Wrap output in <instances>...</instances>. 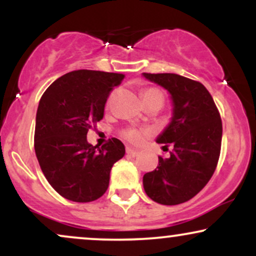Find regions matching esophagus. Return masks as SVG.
I'll return each instance as SVG.
<instances>
[{"instance_id":"34e87169","label":"esophagus","mask_w":256,"mask_h":256,"mask_svg":"<svg viewBox=\"0 0 256 256\" xmlns=\"http://www.w3.org/2000/svg\"><path fill=\"white\" fill-rule=\"evenodd\" d=\"M126 154H128V155H130V156H132V158H134V156H137L138 154H140V152L136 150V149H132V148H126Z\"/></svg>"}]
</instances>
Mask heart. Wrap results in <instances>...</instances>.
<instances>
[{
    "instance_id": "1",
    "label": "heart",
    "mask_w": 256,
    "mask_h": 256,
    "mask_svg": "<svg viewBox=\"0 0 256 256\" xmlns=\"http://www.w3.org/2000/svg\"><path fill=\"white\" fill-rule=\"evenodd\" d=\"M142 98L143 104L148 101H152V100H158V101L162 102V95L158 89H154V88H150V89H146L142 92ZM122 136L126 140L131 143H138L140 140H142V132L136 130V128H128L122 132Z\"/></svg>"
}]
</instances>
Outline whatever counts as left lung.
Segmentation results:
<instances>
[{"mask_svg":"<svg viewBox=\"0 0 256 256\" xmlns=\"http://www.w3.org/2000/svg\"><path fill=\"white\" fill-rule=\"evenodd\" d=\"M168 91L172 118L158 134L164 146L172 143L168 158L158 156L154 171L143 176L146 195L160 204L189 201L204 188L216 171L222 146V125L213 98L200 82L174 73H142Z\"/></svg>","mask_w":256,"mask_h":256,"instance_id":"1","label":"left lung"}]
</instances>
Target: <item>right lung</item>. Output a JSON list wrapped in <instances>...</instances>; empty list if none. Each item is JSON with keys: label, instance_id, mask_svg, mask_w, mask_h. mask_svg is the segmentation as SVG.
<instances>
[{"label": "right lung", "instance_id": "obj_1", "mask_svg": "<svg viewBox=\"0 0 256 256\" xmlns=\"http://www.w3.org/2000/svg\"><path fill=\"white\" fill-rule=\"evenodd\" d=\"M122 79L120 73L78 70L58 78L40 100L34 152L46 180L64 198H101L112 167L125 155L118 138L101 148L86 140L88 131L104 118L108 95Z\"/></svg>", "mask_w": 256, "mask_h": 256}]
</instances>
